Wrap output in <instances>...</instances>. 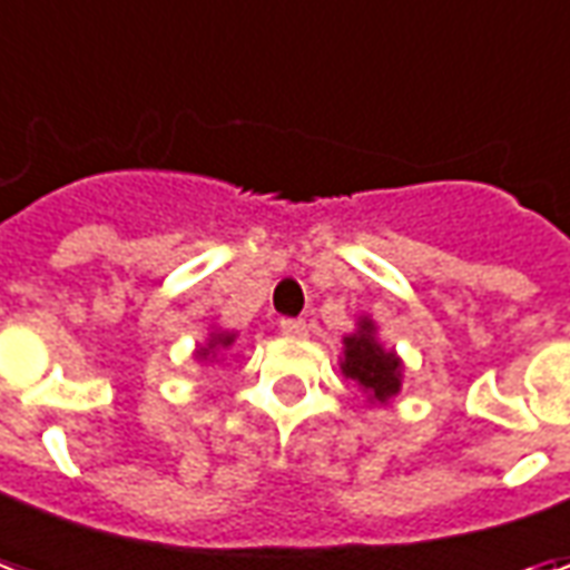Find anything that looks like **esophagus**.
Listing matches in <instances>:
<instances>
[{"label":"esophagus","instance_id":"esophagus-1","mask_svg":"<svg viewBox=\"0 0 570 570\" xmlns=\"http://www.w3.org/2000/svg\"><path fill=\"white\" fill-rule=\"evenodd\" d=\"M281 332L286 337H304L307 334V323L304 320H281Z\"/></svg>","mask_w":570,"mask_h":570}]
</instances>
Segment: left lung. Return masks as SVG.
<instances>
[{"label":"left lung","mask_w":570,"mask_h":570,"mask_svg":"<svg viewBox=\"0 0 570 570\" xmlns=\"http://www.w3.org/2000/svg\"><path fill=\"white\" fill-rule=\"evenodd\" d=\"M343 373L364 389V394L376 403H385L401 391V358L382 350L373 337V323L362 320L358 332L343 341Z\"/></svg>","instance_id":"left-lung-1"}]
</instances>
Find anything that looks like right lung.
Wrapping results in <instances>:
<instances>
[{"label":"right lung","instance_id":"obj_1","mask_svg":"<svg viewBox=\"0 0 570 570\" xmlns=\"http://www.w3.org/2000/svg\"><path fill=\"white\" fill-rule=\"evenodd\" d=\"M233 341H236V334H212L208 346L197 350V358H206L208 353H217V350H227V346H233Z\"/></svg>","mask_w":570,"mask_h":570}]
</instances>
